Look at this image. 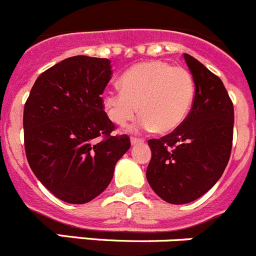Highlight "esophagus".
Instances as JSON below:
<instances>
[{
    "label": "esophagus",
    "mask_w": 256,
    "mask_h": 256,
    "mask_svg": "<svg viewBox=\"0 0 256 256\" xmlns=\"http://www.w3.org/2000/svg\"><path fill=\"white\" fill-rule=\"evenodd\" d=\"M144 142V140L142 138H137V137H130V144L134 146V144H142Z\"/></svg>",
    "instance_id": "esophagus-1"
}]
</instances>
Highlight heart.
Listing matches in <instances>:
<instances>
[{
    "instance_id": "obj_1",
    "label": "heart",
    "mask_w": 256,
    "mask_h": 256,
    "mask_svg": "<svg viewBox=\"0 0 256 256\" xmlns=\"http://www.w3.org/2000/svg\"><path fill=\"white\" fill-rule=\"evenodd\" d=\"M120 90L106 91L102 102L108 118L124 126L138 114L140 126L172 132L190 112L196 96L193 76L162 60L137 63L120 77Z\"/></svg>"
}]
</instances>
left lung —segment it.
I'll return each instance as SVG.
<instances>
[{"label":"left lung","instance_id":"8db88e82","mask_svg":"<svg viewBox=\"0 0 256 256\" xmlns=\"http://www.w3.org/2000/svg\"><path fill=\"white\" fill-rule=\"evenodd\" d=\"M184 60L196 85L190 112L170 134L148 140L147 180L171 204L196 200L218 182L234 138V104L224 82L192 56Z\"/></svg>","mask_w":256,"mask_h":256}]
</instances>
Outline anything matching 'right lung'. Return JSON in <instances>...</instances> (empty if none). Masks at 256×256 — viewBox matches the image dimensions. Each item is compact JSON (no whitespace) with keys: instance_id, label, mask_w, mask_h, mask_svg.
I'll use <instances>...</instances> for the list:
<instances>
[{"instance_id":"right-lung-1","label":"right lung","mask_w":256,"mask_h":256,"mask_svg":"<svg viewBox=\"0 0 256 256\" xmlns=\"http://www.w3.org/2000/svg\"><path fill=\"white\" fill-rule=\"evenodd\" d=\"M106 58L74 56L44 71L24 106L28 162L60 200L84 204L110 184L118 160L130 147L112 134L102 95L112 78Z\"/></svg>"}]
</instances>
